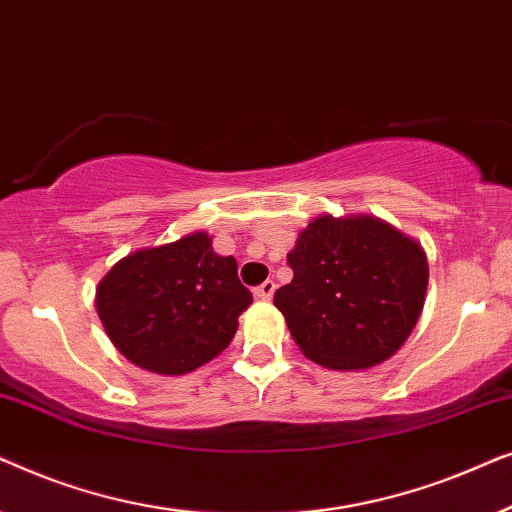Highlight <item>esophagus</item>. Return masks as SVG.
<instances>
[{
    "instance_id": "34e87169",
    "label": "esophagus",
    "mask_w": 512,
    "mask_h": 512,
    "mask_svg": "<svg viewBox=\"0 0 512 512\" xmlns=\"http://www.w3.org/2000/svg\"><path fill=\"white\" fill-rule=\"evenodd\" d=\"M275 289H277V284L272 282V279H265V282H263L261 286H256L254 293H256V298H261V300H270V298H272V293H275Z\"/></svg>"
}]
</instances>
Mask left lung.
Here are the masks:
<instances>
[{
  "mask_svg": "<svg viewBox=\"0 0 512 512\" xmlns=\"http://www.w3.org/2000/svg\"><path fill=\"white\" fill-rule=\"evenodd\" d=\"M286 263L293 279L275 291V305L300 352L326 368L382 363L422 314L429 284L422 247L370 216H319Z\"/></svg>",
  "mask_w": 512,
  "mask_h": 512,
  "instance_id": "obj_1",
  "label": "left lung"
}]
</instances>
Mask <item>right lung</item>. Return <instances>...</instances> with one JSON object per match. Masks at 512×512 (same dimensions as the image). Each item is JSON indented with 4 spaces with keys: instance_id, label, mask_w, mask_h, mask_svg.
<instances>
[{
    "instance_id": "obj_1",
    "label": "right lung",
    "mask_w": 512,
    "mask_h": 512,
    "mask_svg": "<svg viewBox=\"0 0 512 512\" xmlns=\"http://www.w3.org/2000/svg\"><path fill=\"white\" fill-rule=\"evenodd\" d=\"M233 256H216L205 233L125 256L97 286V314L125 359L184 375L230 345L251 305Z\"/></svg>"
}]
</instances>
